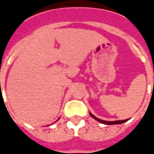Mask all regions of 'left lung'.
Segmentation results:
<instances>
[{"label":"left lung","instance_id":"8db88e82","mask_svg":"<svg viewBox=\"0 0 154 154\" xmlns=\"http://www.w3.org/2000/svg\"><path fill=\"white\" fill-rule=\"evenodd\" d=\"M89 114L93 118H94L95 120H97V122H99L100 123H103V124L105 125H118V124H122V123H124V122H127L129 119H126V120H122V121H114V122H107V121H104V120H101L96 117L94 115H93L91 112H89Z\"/></svg>","mask_w":154,"mask_h":154}]
</instances>
